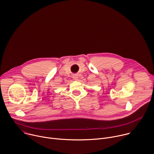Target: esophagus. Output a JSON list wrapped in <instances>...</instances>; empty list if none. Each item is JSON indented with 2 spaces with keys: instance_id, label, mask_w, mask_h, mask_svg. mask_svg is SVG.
<instances>
[{
  "instance_id": "esophagus-1",
  "label": "esophagus",
  "mask_w": 154,
  "mask_h": 154,
  "mask_svg": "<svg viewBox=\"0 0 154 154\" xmlns=\"http://www.w3.org/2000/svg\"><path fill=\"white\" fill-rule=\"evenodd\" d=\"M72 78H73V79H74V80H77L78 79H79L77 75H74L73 77H72Z\"/></svg>"
}]
</instances>
